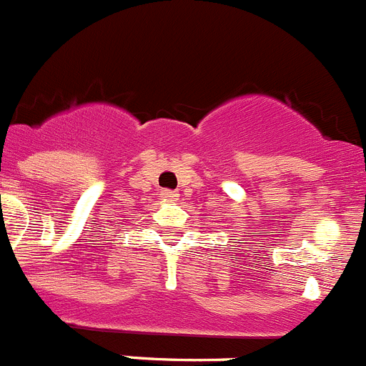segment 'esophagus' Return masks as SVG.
<instances>
[{
	"mask_svg": "<svg viewBox=\"0 0 366 366\" xmlns=\"http://www.w3.org/2000/svg\"><path fill=\"white\" fill-rule=\"evenodd\" d=\"M160 197H162L164 200H166V202H175L177 200V197H179V194L175 193V191H169V189H164L162 193H160Z\"/></svg>",
	"mask_w": 366,
	"mask_h": 366,
	"instance_id": "1",
	"label": "esophagus"
}]
</instances>
